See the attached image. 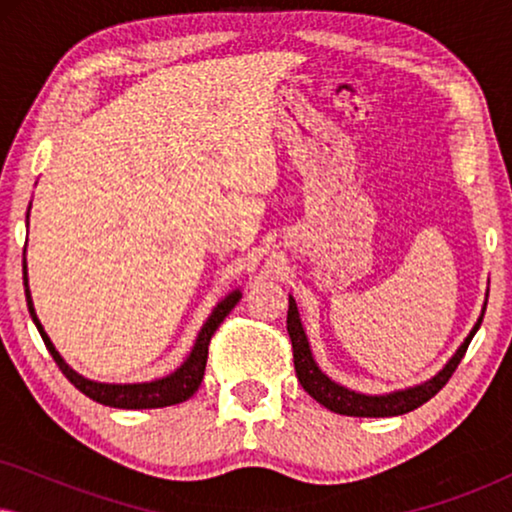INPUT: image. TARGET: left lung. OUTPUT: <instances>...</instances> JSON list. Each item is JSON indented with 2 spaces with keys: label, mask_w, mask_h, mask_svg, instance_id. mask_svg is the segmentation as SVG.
<instances>
[{
  "label": "left lung",
  "mask_w": 512,
  "mask_h": 512,
  "mask_svg": "<svg viewBox=\"0 0 512 512\" xmlns=\"http://www.w3.org/2000/svg\"><path fill=\"white\" fill-rule=\"evenodd\" d=\"M485 307H482V310H485ZM482 317H485V312L480 314L478 324L473 326V331L468 333V338L461 342V347L454 352L452 359L445 363V368L440 370L438 375H433L431 380L417 384V387L391 391V394H382V396L359 394V391L342 387V384L333 382L326 373H321V368L317 366V361H314L312 356L310 342H307L305 328L300 324L296 300L291 296H289V314H286V331H289V338L293 345V366H296L298 382L303 384V389L314 398V401L321 403L331 412H338V415H347V417H396L419 408V405H424L429 398L436 396L438 391L445 387L454 370H457L461 359H464L473 335L478 333Z\"/></svg>",
  "instance_id": "obj_1"
}]
</instances>
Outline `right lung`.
Returning <instances> with one entry per match:
<instances>
[{"label":"right lung","instance_id":"1","mask_svg":"<svg viewBox=\"0 0 512 512\" xmlns=\"http://www.w3.org/2000/svg\"><path fill=\"white\" fill-rule=\"evenodd\" d=\"M32 207V202H30ZM27 216H30V209H27ZM23 284H25V298H27V310H30V317L37 326V331L44 340V345L48 352H51L53 361L58 363V368L62 370V375L67 377L69 382L74 384L81 394H86L93 401L109 405V408H123V410H146V408H165V405H177L184 403L191 398L195 391H198L202 375H205V366H207V349H209V340L216 333V328L221 326V321L228 317L230 310L240 303L242 291L235 289L230 291L226 298L221 300L219 305L214 307L212 314H209L205 326L200 328L198 338H195V345L191 349V354L186 356V361L174 370V373L160 377V380H151V382H139V384H107V382H95L88 380L76 373L74 368H69L65 359L58 354V349L53 347L51 338H48L44 326L34 312L32 305V296H30V286H27V263L23 261Z\"/></svg>","mask_w":512,"mask_h":512}]
</instances>
